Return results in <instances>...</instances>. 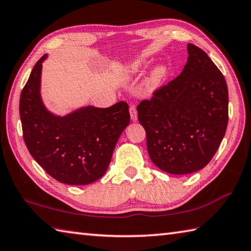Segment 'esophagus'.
<instances>
[{
  "label": "esophagus",
  "instance_id": "obj_1",
  "mask_svg": "<svg viewBox=\"0 0 251 251\" xmlns=\"http://www.w3.org/2000/svg\"><path fill=\"white\" fill-rule=\"evenodd\" d=\"M129 113H130L131 120L134 121V122H136L137 121V110H136V106L135 105H130Z\"/></svg>",
  "mask_w": 251,
  "mask_h": 251
}]
</instances>
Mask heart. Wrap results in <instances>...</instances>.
<instances>
[{
	"label": "heart",
	"instance_id": "b5f03b06",
	"mask_svg": "<svg viewBox=\"0 0 251 251\" xmlns=\"http://www.w3.org/2000/svg\"><path fill=\"white\" fill-rule=\"evenodd\" d=\"M148 66V62L145 60H137L130 65L129 73L131 76H137L145 71V68ZM170 75V68L166 64H159L156 65L153 70L149 74L148 78H147V90L148 92L152 93L156 90H159L161 87L164 86V83L168 80V77Z\"/></svg>",
	"mask_w": 251,
	"mask_h": 251
}]
</instances>
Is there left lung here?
I'll return each instance as SVG.
<instances>
[{"label": "left lung", "mask_w": 251, "mask_h": 251, "mask_svg": "<svg viewBox=\"0 0 251 251\" xmlns=\"http://www.w3.org/2000/svg\"><path fill=\"white\" fill-rule=\"evenodd\" d=\"M180 75L137 106L151 161L170 174L194 173L219 149L228 122L223 74L200 48L188 43Z\"/></svg>", "instance_id": "8db88e82"}]
</instances>
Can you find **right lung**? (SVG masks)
<instances>
[{
	"instance_id": "1",
	"label": "right lung",
	"mask_w": 251,
	"mask_h": 251,
	"mask_svg": "<svg viewBox=\"0 0 251 251\" xmlns=\"http://www.w3.org/2000/svg\"><path fill=\"white\" fill-rule=\"evenodd\" d=\"M33 66L19 99L23 137L38 164L60 183L88 185L106 172L121 134L130 122L128 104L86 106L65 116L52 114L40 96L42 62Z\"/></svg>"
}]
</instances>
